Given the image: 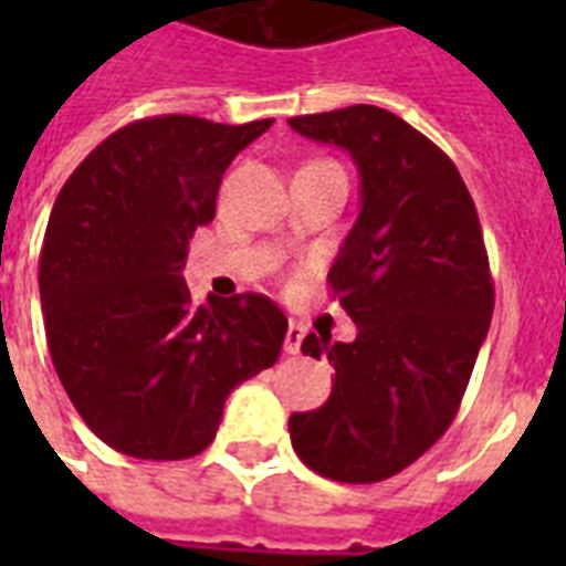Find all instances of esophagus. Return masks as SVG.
Returning a JSON list of instances; mask_svg holds the SVG:
<instances>
[{
  "instance_id": "esophagus-1",
  "label": "esophagus",
  "mask_w": 566,
  "mask_h": 566,
  "mask_svg": "<svg viewBox=\"0 0 566 566\" xmlns=\"http://www.w3.org/2000/svg\"><path fill=\"white\" fill-rule=\"evenodd\" d=\"M302 340H305V328H302L300 323H291V326H287V335H284V353L300 355Z\"/></svg>"
}]
</instances>
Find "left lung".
<instances>
[{
  "label": "left lung",
  "mask_w": 566,
  "mask_h": 566,
  "mask_svg": "<svg viewBox=\"0 0 566 566\" xmlns=\"http://www.w3.org/2000/svg\"><path fill=\"white\" fill-rule=\"evenodd\" d=\"M287 123L346 149L361 172V213L328 270L358 337L302 340L305 355H328L335 387L323 408L293 413L291 440L323 479L373 484L402 473L455 420L491 328L488 249L458 167L405 119L349 105Z\"/></svg>",
  "instance_id": "1"
}]
</instances>
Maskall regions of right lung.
<instances>
[{"mask_svg":"<svg viewBox=\"0 0 566 566\" xmlns=\"http://www.w3.org/2000/svg\"><path fill=\"white\" fill-rule=\"evenodd\" d=\"M270 126L135 119L75 167L52 205L40 249L49 355L75 411L123 455H199L226 396L279 361L287 317L273 300L196 305L181 275L193 231L217 213L222 172Z\"/></svg>","mask_w":566,"mask_h":566,"instance_id":"1","label":"right lung"}]
</instances>
